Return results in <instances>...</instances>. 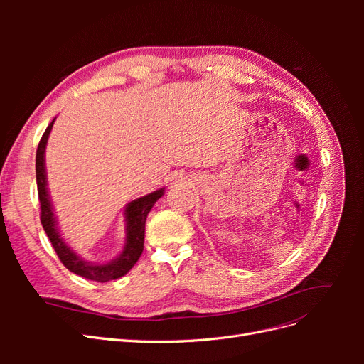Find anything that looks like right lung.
Wrapping results in <instances>:
<instances>
[{"instance_id": "1", "label": "right lung", "mask_w": 364, "mask_h": 364, "mask_svg": "<svg viewBox=\"0 0 364 364\" xmlns=\"http://www.w3.org/2000/svg\"><path fill=\"white\" fill-rule=\"evenodd\" d=\"M56 118H54L50 126L47 127L46 134L42 135L38 151H36V182H38V194L41 202V222L46 230L47 237L50 238L51 245L56 250L58 257L62 264L70 272L79 274L86 279L97 282H107L112 279H118L135 266L139 259L142 249H144V232H146V220L153 208L165 193V188H159L147 196H142L139 199L132 200L124 208V222H126V241L124 247L118 255L107 262H92L82 258L79 253L63 240L58 218L54 215V208L51 203V197L48 193V181L46 170V149L50 132Z\"/></svg>"}]
</instances>
